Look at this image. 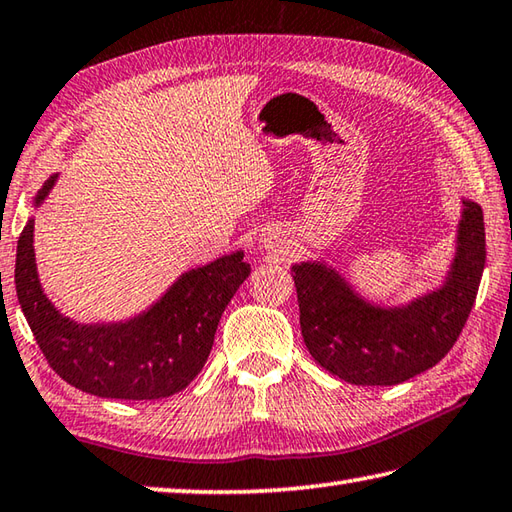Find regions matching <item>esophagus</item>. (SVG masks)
I'll list each match as a JSON object with an SVG mask.
<instances>
[{"label":"esophagus","mask_w":512,"mask_h":512,"mask_svg":"<svg viewBox=\"0 0 512 512\" xmlns=\"http://www.w3.org/2000/svg\"><path fill=\"white\" fill-rule=\"evenodd\" d=\"M260 249L272 256H278L285 249V236L278 229H269L260 236Z\"/></svg>","instance_id":"34e87169"}]
</instances>
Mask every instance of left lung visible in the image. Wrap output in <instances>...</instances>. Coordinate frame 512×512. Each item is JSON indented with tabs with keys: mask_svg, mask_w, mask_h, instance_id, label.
<instances>
[{
	"mask_svg": "<svg viewBox=\"0 0 512 512\" xmlns=\"http://www.w3.org/2000/svg\"><path fill=\"white\" fill-rule=\"evenodd\" d=\"M486 265L484 214L461 198L446 274L406 303L370 301L327 260L292 263L301 332L312 359L354 385H397L437 365L455 345Z\"/></svg>",
	"mask_w": 512,
	"mask_h": 512,
	"instance_id": "left-lung-1",
	"label": "left lung"
}]
</instances>
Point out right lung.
Here are the masks:
<instances>
[{"label":"right lung","instance_id":"add662e5","mask_svg":"<svg viewBox=\"0 0 512 512\" xmlns=\"http://www.w3.org/2000/svg\"><path fill=\"white\" fill-rule=\"evenodd\" d=\"M60 173L37 191L40 209ZM35 216L17 240L15 289L51 368L77 390L104 399L151 401L185 390L214 345L216 327L236 289L252 274L245 252L182 272L156 301L124 321L80 323L46 296L35 260Z\"/></svg>","mask_w":512,"mask_h":512}]
</instances>
